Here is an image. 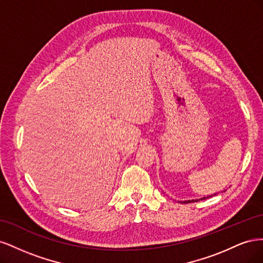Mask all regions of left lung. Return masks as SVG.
I'll return each mask as SVG.
<instances>
[{
    "mask_svg": "<svg viewBox=\"0 0 263 263\" xmlns=\"http://www.w3.org/2000/svg\"><path fill=\"white\" fill-rule=\"evenodd\" d=\"M214 195H216V194H214ZM213 195H211V196H205V197H202V198H198V200H191V201H181L180 203H192V202H197V201H202V200H205V198H209V197H212Z\"/></svg>",
    "mask_w": 263,
    "mask_h": 263,
    "instance_id": "left-lung-1",
    "label": "left lung"
}]
</instances>
